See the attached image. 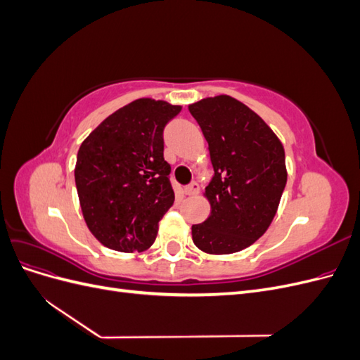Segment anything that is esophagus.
Here are the masks:
<instances>
[{"label": "esophagus", "instance_id": "34e87169", "mask_svg": "<svg viewBox=\"0 0 360 360\" xmlns=\"http://www.w3.org/2000/svg\"><path fill=\"white\" fill-rule=\"evenodd\" d=\"M200 192V184L198 183H191V184H188L186 188H184V193L186 195H197Z\"/></svg>", "mask_w": 360, "mask_h": 360}]
</instances>
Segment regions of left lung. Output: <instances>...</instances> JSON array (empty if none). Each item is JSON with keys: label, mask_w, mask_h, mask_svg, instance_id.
I'll list each match as a JSON object with an SVG mask.
<instances>
[{"label": "left lung", "mask_w": 360, "mask_h": 360, "mask_svg": "<svg viewBox=\"0 0 360 360\" xmlns=\"http://www.w3.org/2000/svg\"><path fill=\"white\" fill-rule=\"evenodd\" d=\"M189 112L214 169L204 192L210 216L192 225V240L205 254L238 252L267 231L278 212L287 183L284 147L263 118L231 96L205 97Z\"/></svg>", "instance_id": "obj_1"}]
</instances>
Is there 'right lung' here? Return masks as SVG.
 Segmentation results:
<instances>
[{
  "mask_svg": "<svg viewBox=\"0 0 360 360\" xmlns=\"http://www.w3.org/2000/svg\"><path fill=\"white\" fill-rule=\"evenodd\" d=\"M180 105L143 97L106 117L79 147L75 183L82 216L103 246L143 252L174 202L163 127Z\"/></svg>",
  "mask_w": 360,
  "mask_h": 360,
  "instance_id": "obj_1",
  "label": "right lung"
}]
</instances>
